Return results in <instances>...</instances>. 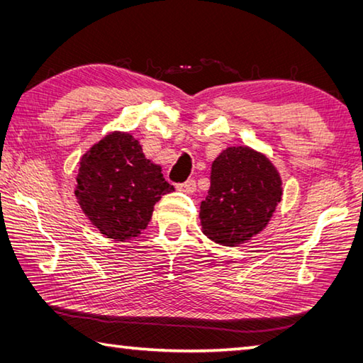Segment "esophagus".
<instances>
[{
  "instance_id": "1",
  "label": "esophagus",
  "mask_w": 363,
  "mask_h": 363,
  "mask_svg": "<svg viewBox=\"0 0 363 363\" xmlns=\"http://www.w3.org/2000/svg\"><path fill=\"white\" fill-rule=\"evenodd\" d=\"M176 189L179 191H184V194H194L196 190V181L195 179H187L186 182L177 184Z\"/></svg>"
}]
</instances>
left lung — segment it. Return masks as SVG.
Masks as SVG:
<instances>
[{
    "mask_svg": "<svg viewBox=\"0 0 363 363\" xmlns=\"http://www.w3.org/2000/svg\"><path fill=\"white\" fill-rule=\"evenodd\" d=\"M282 199V179L264 152L229 146L212 162L211 189L199 207L203 234L237 246L264 230Z\"/></svg>",
    "mask_w": 363,
    "mask_h": 363,
    "instance_id": "1",
    "label": "left lung"
}]
</instances>
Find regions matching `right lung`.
<instances>
[{"label": "right lung", "instance_id": "1", "mask_svg": "<svg viewBox=\"0 0 363 363\" xmlns=\"http://www.w3.org/2000/svg\"><path fill=\"white\" fill-rule=\"evenodd\" d=\"M173 190L140 142L113 130L82 154L74 196L99 233L125 242L148 226L154 204Z\"/></svg>", "mask_w": 363, "mask_h": 363}]
</instances>
